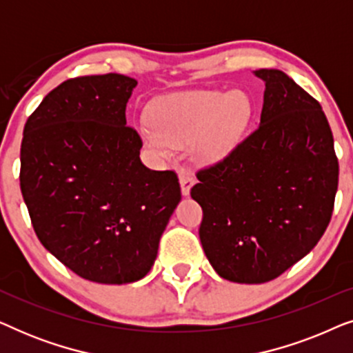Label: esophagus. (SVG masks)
Returning a JSON list of instances; mask_svg holds the SVG:
<instances>
[{
    "label": "esophagus",
    "instance_id": "esophagus-1",
    "mask_svg": "<svg viewBox=\"0 0 353 353\" xmlns=\"http://www.w3.org/2000/svg\"><path fill=\"white\" fill-rule=\"evenodd\" d=\"M180 185H181L183 196H188V194H190L192 185H194V178H192L190 173L181 172L180 173Z\"/></svg>",
    "mask_w": 353,
    "mask_h": 353
}]
</instances>
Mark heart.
Here are the masks:
<instances>
[{"mask_svg": "<svg viewBox=\"0 0 353 353\" xmlns=\"http://www.w3.org/2000/svg\"><path fill=\"white\" fill-rule=\"evenodd\" d=\"M154 127L139 128L143 141L157 157L191 143L192 157L210 165L238 146L254 115V103L245 91L196 90L163 94L151 105Z\"/></svg>", "mask_w": 353, "mask_h": 353, "instance_id": "b5f03b06", "label": "heart"}]
</instances>
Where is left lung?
I'll return each instance as SVG.
<instances>
[{"instance_id":"obj_1","label":"left lung","mask_w":353,"mask_h":353,"mask_svg":"<svg viewBox=\"0 0 353 353\" xmlns=\"http://www.w3.org/2000/svg\"><path fill=\"white\" fill-rule=\"evenodd\" d=\"M265 81L260 125L223 161L197 170L199 238L216 273L272 281L315 248L339 181L334 139L318 101L276 69Z\"/></svg>"}]
</instances>
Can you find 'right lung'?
Returning a JSON list of instances; mask_svg holds the SVG:
<instances>
[{"instance_id":"1","label":"right lung","mask_w":353,"mask_h":353,"mask_svg":"<svg viewBox=\"0 0 353 353\" xmlns=\"http://www.w3.org/2000/svg\"><path fill=\"white\" fill-rule=\"evenodd\" d=\"M137 80H65L28 117L21 191L40 243L79 276L103 284L146 276L181 201L173 170L143 165L125 109Z\"/></svg>"}]
</instances>
